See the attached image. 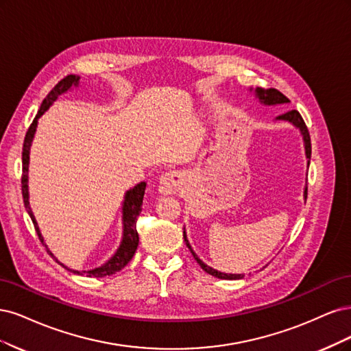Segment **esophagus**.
<instances>
[{"mask_svg":"<svg viewBox=\"0 0 351 351\" xmlns=\"http://www.w3.org/2000/svg\"><path fill=\"white\" fill-rule=\"evenodd\" d=\"M180 185H182V175L175 171L162 173L159 180H157V188H159V192L163 195L176 194L180 189Z\"/></svg>","mask_w":351,"mask_h":351,"instance_id":"obj_1","label":"esophagus"}]
</instances>
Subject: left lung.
<instances>
[{
	"label": "left lung",
	"instance_id": "1",
	"mask_svg": "<svg viewBox=\"0 0 351 351\" xmlns=\"http://www.w3.org/2000/svg\"><path fill=\"white\" fill-rule=\"evenodd\" d=\"M252 90V88H251ZM255 96L259 99V101H261V104H264V105H281V104H289V99L282 95V93H280L278 90H276V88H267V90H264V88H255ZM277 121H287V122H290V123H293V125H295L296 128H299L300 130V134H302V137H303V141H304V153H306V157L308 159H311V137H309V131H308V128H306V123H304V121H303V118L300 117V114L298 110H289V112H286V114H282V115H280V117H277L276 118ZM308 166H309V160H308ZM303 195H304V199H306V197H308V188L304 186V192H303ZM184 239H185V243H186V246L189 247V251H191V254L194 255V258H195V261L199 264V267L206 271V273H208L210 276H214V277H217V278H221V280H241V278H243L245 277V274H226V273H220V271H217V269H214V268H211V267H208L207 264H204L201 261V259L197 256V254L192 251V247H191V245H189V242H188V239H186V232L184 230Z\"/></svg>",
	"mask_w": 351,
	"mask_h": 351
}]
</instances>
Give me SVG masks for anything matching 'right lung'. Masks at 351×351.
Returning <instances> with one entry per match:
<instances>
[{"instance_id": "obj_1", "label": "right lung", "mask_w": 351, "mask_h": 351, "mask_svg": "<svg viewBox=\"0 0 351 351\" xmlns=\"http://www.w3.org/2000/svg\"><path fill=\"white\" fill-rule=\"evenodd\" d=\"M78 80H80V77L70 74L64 77L62 80L56 84L51 92L48 93V96L43 99L40 109L38 110V115L36 118L33 119V122L30 123V127L26 132V137H25V144H23V175H21V192H23V201H25V207L29 213V216L35 224V229L36 233L39 236L40 242L45 245L43 242V237L42 233L39 230V226L36 223L35 216H33L32 208H30V202H29V185H27V180H29V154H30V145L33 141V137H35V132H36V127H38V119L45 114L49 109V106L53 104V101L58 99L60 95L65 93L66 90H70L73 86H78ZM144 192H145V182H140L135 185L134 188H131L130 191L125 192V197H123V202H122V241L121 245L117 250V252L114 254L109 261L104 265H100L95 269H90V271H75L71 268H66L64 264H61L58 259L53 256V254L48 250V246L45 245L47 247L48 254L55 259L56 263L61 264L64 268H66L69 271H73L74 274H86L87 277H106V276H112V274H117L118 271H121L123 267H125L130 261L131 258L134 256L135 251H137V246H138V232H137V217L140 216L141 213V206H143V198H144Z\"/></svg>"}]
</instances>
